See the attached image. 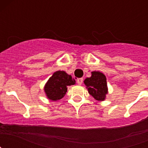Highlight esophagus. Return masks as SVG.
<instances>
[{
	"label": "esophagus",
	"instance_id": "1",
	"mask_svg": "<svg viewBox=\"0 0 148 148\" xmlns=\"http://www.w3.org/2000/svg\"><path fill=\"white\" fill-rule=\"evenodd\" d=\"M77 83H78V85H81V84H82V83H83V78H78V79H77Z\"/></svg>",
	"mask_w": 148,
	"mask_h": 148
}]
</instances>
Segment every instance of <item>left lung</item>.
I'll use <instances>...</instances> for the list:
<instances>
[{"label": "left lung", "mask_w": 148, "mask_h": 148, "mask_svg": "<svg viewBox=\"0 0 148 148\" xmlns=\"http://www.w3.org/2000/svg\"><path fill=\"white\" fill-rule=\"evenodd\" d=\"M91 73V77L86 78L84 83L87 87L89 93L95 100L104 101L108 92L106 76L99 71H93Z\"/></svg>", "instance_id": "left-lung-1"}]
</instances>
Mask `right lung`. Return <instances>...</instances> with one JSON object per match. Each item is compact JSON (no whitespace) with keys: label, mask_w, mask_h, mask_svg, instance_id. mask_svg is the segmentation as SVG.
<instances>
[{"label":"right lung","mask_w":148,"mask_h":148,"mask_svg":"<svg viewBox=\"0 0 148 148\" xmlns=\"http://www.w3.org/2000/svg\"><path fill=\"white\" fill-rule=\"evenodd\" d=\"M75 81L64 71H56L44 86V92L49 100L58 101L67 92V87L74 85Z\"/></svg>","instance_id":"obj_1"}]
</instances>
